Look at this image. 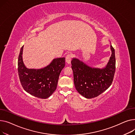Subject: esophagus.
Masks as SVG:
<instances>
[{
  "mask_svg": "<svg viewBox=\"0 0 135 135\" xmlns=\"http://www.w3.org/2000/svg\"><path fill=\"white\" fill-rule=\"evenodd\" d=\"M71 57H72V55L71 54H68L65 58L66 62L68 63V64H71Z\"/></svg>",
  "mask_w": 135,
  "mask_h": 135,
  "instance_id": "34e87169",
  "label": "esophagus"
}]
</instances>
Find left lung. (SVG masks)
I'll list each match as a JSON object with an SVG mask.
<instances>
[{
	"label": "left lung",
	"mask_w": 135,
	"mask_h": 135,
	"mask_svg": "<svg viewBox=\"0 0 135 135\" xmlns=\"http://www.w3.org/2000/svg\"><path fill=\"white\" fill-rule=\"evenodd\" d=\"M110 50L111 56L102 69L92 68L76 58L71 60L75 88L84 98H95L111 85L115 70V50L111 44Z\"/></svg>",
	"instance_id": "obj_1"
}]
</instances>
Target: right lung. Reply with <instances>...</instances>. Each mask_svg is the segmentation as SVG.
Instances as JSON below:
<instances>
[{
	"label": "right lung",
	"mask_w": 135,
	"mask_h": 135,
	"mask_svg": "<svg viewBox=\"0 0 135 135\" xmlns=\"http://www.w3.org/2000/svg\"><path fill=\"white\" fill-rule=\"evenodd\" d=\"M23 46L18 59V73L22 87L36 98H49L56 90L59 75L65 66V58L54 59L49 65L42 69H28L23 61Z\"/></svg>",
	"instance_id": "add662e5"
}]
</instances>
